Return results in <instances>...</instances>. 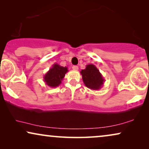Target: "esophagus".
<instances>
[{
    "label": "esophagus",
    "mask_w": 149,
    "mask_h": 149,
    "mask_svg": "<svg viewBox=\"0 0 149 149\" xmlns=\"http://www.w3.org/2000/svg\"><path fill=\"white\" fill-rule=\"evenodd\" d=\"M72 69L74 70H78V69H79V67L77 66H72Z\"/></svg>",
    "instance_id": "34e87169"
}]
</instances>
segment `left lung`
Instances as JSON below:
<instances>
[{
  "label": "left lung",
  "instance_id": "8db88e82",
  "mask_svg": "<svg viewBox=\"0 0 149 149\" xmlns=\"http://www.w3.org/2000/svg\"><path fill=\"white\" fill-rule=\"evenodd\" d=\"M80 73L85 86L92 90L100 89L105 81L97 67L92 64H87L86 68L81 70Z\"/></svg>",
  "mask_w": 149,
  "mask_h": 149
}]
</instances>
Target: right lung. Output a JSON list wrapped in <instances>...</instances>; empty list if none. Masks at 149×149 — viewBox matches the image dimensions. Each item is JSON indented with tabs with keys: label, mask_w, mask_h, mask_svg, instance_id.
<instances>
[{
	"label": "right lung",
	"mask_w": 149,
	"mask_h": 149,
	"mask_svg": "<svg viewBox=\"0 0 149 149\" xmlns=\"http://www.w3.org/2000/svg\"><path fill=\"white\" fill-rule=\"evenodd\" d=\"M66 66H61L57 63L53 65L52 67L43 77V81L47 85L50 87H56L59 86L64 78L65 74L68 72Z\"/></svg>",
	"instance_id": "right-lung-1"
}]
</instances>
